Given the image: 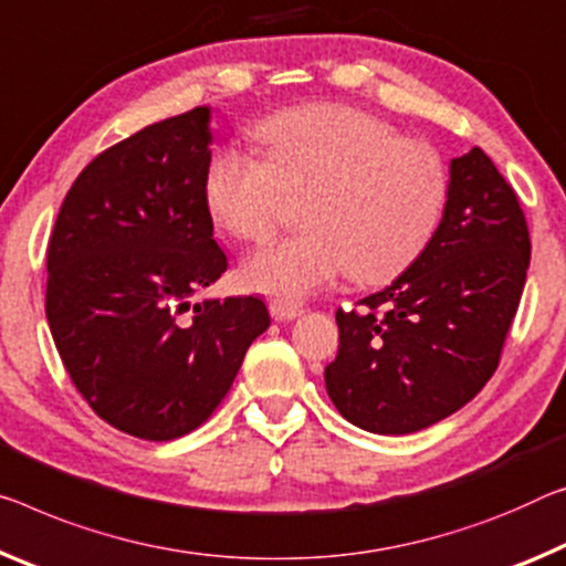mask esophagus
Wrapping results in <instances>:
<instances>
[{"instance_id": "esophagus-1", "label": "esophagus", "mask_w": 566, "mask_h": 566, "mask_svg": "<svg viewBox=\"0 0 566 566\" xmlns=\"http://www.w3.org/2000/svg\"><path fill=\"white\" fill-rule=\"evenodd\" d=\"M269 312H272V317H274V319L286 322V319H294V317H300L304 310H302V304H297V302H284V300H274V302H269Z\"/></svg>"}]
</instances>
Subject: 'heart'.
I'll return each mask as SVG.
<instances>
[{
  "label": "heart",
  "instance_id": "obj_1",
  "mask_svg": "<svg viewBox=\"0 0 566 566\" xmlns=\"http://www.w3.org/2000/svg\"><path fill=\"white\" fill-rule=\"evenodd\" d=\"M264 158L221 148L206 170L213 221L247 244L280 223L284 193H307L300 234L256 251L241 269L254 292L282 300L325 290L353 272L378 284L416 262L441 221L448 174L426 140L343 103L284 107L256 123Z\"/></svg>",
  "mask_w": 566,
  "mask_h": 566
}]
</instances>
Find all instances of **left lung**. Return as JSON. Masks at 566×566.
I'll use <instances>...</instances> for the list:
<instances>
[{
    "mask_svg": "<svg viewBox=\"0 0 566 566\" xmlns=\"http://www.w3.org/2000/svg\"><path fill=\"white\" fill-rule=\"evenodd\" d=\"M532 259L516 191L476 146L451 160L443 219L396 282L337 310L325 367L349 423L406 436L479 396L496 373Z\"/></svg>",
    "mask_w": 566,
    "mask_h": 566,
    "instance_id": "obj_1",
    "label": "left lung"
}]
</instances>
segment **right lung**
Here are the masks:
<instances>
[{"label":"right lung","instance_id":"obj_1","mask_svg":"<svg viewBox=\"0 0 566 566\" xmlns=\"http://www.w3.org/2000/svg\"><path fill=\"white\" fill-rule=\"evenodd\" d=\"M209 107L115 143L83 168L48 244L50 332L105 423L174 441L217 410L249 345L269 327L259 297L193 304L227 272L203 181Z\"/></svg>","mask_w":566,"mask_h":566}]
</instances>
